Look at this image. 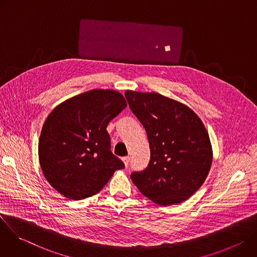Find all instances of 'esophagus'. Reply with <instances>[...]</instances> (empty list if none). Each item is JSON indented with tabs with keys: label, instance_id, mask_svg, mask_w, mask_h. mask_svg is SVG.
Wrapping results in <instances>:
<instances>
[{
	"label": "esophagus",
	"instance_id": "34e87169",
	"mask_svg": "<svg viewBox=\"0 0 257 257\" xmlns=\"http://www.w3.org/2000/svg\"><path fill=\"white\" fill-rule=\"evenodd\" d=\"M122 161L124 162V164H125V166L127 168L129 166V163H130V158L129 157H124V158H122Z\"/></svg>",
	"mask_w": 257,
	"mask_h": 257
}]
</instances>
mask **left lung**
Returning <instances> with one entry per match:
<instances>
[{
	"label": "left lung",
	"mask_w": 257,
	"mask_h": 257,
	"mask_svg": "<svg viewBox=\"0 0 257 257\" xmlns=\"http://www.w3.org/2000/svg\"><path fill=\"white\" fill-rule=\"evenodd\" d=\"M125 96L151 149L149 166L133 172L132 182L160 205L188 199L203 184L212 162L203 123L190 107L160 93L127 90Z\"/></svg>",
	"instance_id": "left-lung-1"
}]
</instances>
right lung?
<instances>
[{
  "label": "right lung",
  "mask_w": 257,
  "mask_h": 257,
  "mask_svg": "<svg viewBox=\"0 0 257 257\" xmlns=\"http://www.w3.org/2000/svg\"><path fill=\"white\" fill-rule=\"evenodd\" d=\"M127 106L115 90L93 89L71 97L47 118L39 158L50 184L67 198L80 200L99 192L124 163L111 152L109 121Z\"/></svg>",
  "instance_id": "add662e5"
}]
</instances>
